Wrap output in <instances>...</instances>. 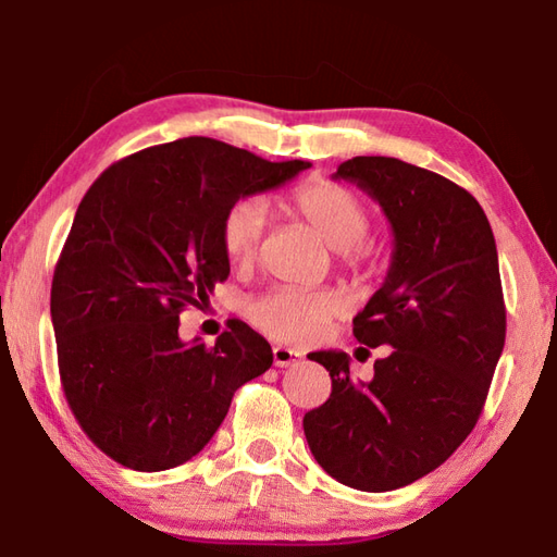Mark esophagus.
<instances>
[{"label":"esophagus","instance_id":"1","mask_svg":"<svg viewBox=\"0 0 557 557\" xmlns=\"http://www.w3.org/2000/svg\"><path fill=\"white\" fill-rule=\"evenodd\" d=\"M301 361V351L297 348H287V346H272V363L277 369H287V366Z\"/></svg>","mask_w":557,"mask_h":557}]
</instances>
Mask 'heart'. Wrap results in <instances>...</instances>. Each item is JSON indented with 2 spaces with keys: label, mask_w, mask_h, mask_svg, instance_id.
Instances as JSON below:
<instances>
[{
  "label": "heart",
  "mask_w": 557,
  "mask_h": 557,
  "mask_svg": "<svg viewBox=\"0 0 557 557\" xmlns=\"http://www.w3.org/2000/svg\"><path fill=\"white\" fill-rule=\"evenodd\" d=\"M292 211L305 221L329 248L338 252L344 270L356 282L375 275L379 262L363 238L371 228L369 206L351 188L342 184L309 182L292 196ZM268 223V203L258 196H245L225 211L221 221V245L235 268L248 270L260 256ZM344 301L332 289L277 287L252 299L245 314L262 334L282 344H312L324 326L342 312Z\"/></svg>",
  "instance_id": "b5f03b06"
}]
</instances>
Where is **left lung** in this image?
<instances>
[{"label": "left lung", "mask_w": 557, "mask_h": 557, "mask_svg": "<svg viewBox=\"0 0 557 557\" xmlns=\"http://www.w3.org/2000/svg\"><path fill=\"white\" fill-rule=\"evenodd\" d=\"M334 178L361 186L391 221L388 277L354 317L358 342L391 348L361 385L344 351L309 354L332 395L301 425L329 476L393 492L449 459L484 410L506 342L496 243L474 196L422 166L354 157Z\"/></svg>", "instance_id": "8db88e82"}]
</instances>
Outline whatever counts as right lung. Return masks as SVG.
I'll list each match as a JSON object with an SVG mask.
<instances>
[{"label": "right lung", "mask_w": 557, "mask_h": 557, "mask_svg": "<svg viewBox=\"0 0 557 557\" xmlns=\"http://www.w3.org/2000/svg\"><path fill=\"white\" fill-rule=\"evenodd\" d=\"M307 166L184 137L120 159L83 196L53 270L51 322L69 408L117 465H184L233 393L272 366L270 344L240 319L206 346L178 338V314L231 275L225 211Z\"/></svg>", "instance_id": "1"}]
</instances>
